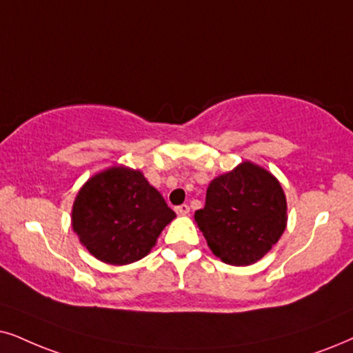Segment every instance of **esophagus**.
Masks as SVG:
<instances>
[{
  "label": "esophagus",
  "mask_w": 353,
  "mask_h": 353,
  "mask_svg": "<svg viewBox=\"0 0 353 353\" xmlns=\"http://www.w3.org/2000/svg\"><path fill=\"white\" fill-rule=\"evenodd\" d=\"M189 212H190V208H189V205H179V207H176V213L177 215H181V216H184V215H189Z\"/></svg>",
  "instance_id": "obj_1"
}]
</instances>
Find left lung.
I'll list each match as a JSON object with an SVG mask.
<instances>
[{
  "mask_svg": "<svg viewBox=\"0 0 353 353\" xmlns=\"http://www.w3.org/2000/svg\"><path fill=\"white\" fill-rule=\"evenodd\" d=\"M215 256L230 265L261 261L287 228V197L274 174L243 161L208 184L194 215Z\"/></svg>",
  "mask_w": 353,
  "mask_h": 353,
  "instance_id": "obj_1",
  "label": "left lung"
}]
</instances>
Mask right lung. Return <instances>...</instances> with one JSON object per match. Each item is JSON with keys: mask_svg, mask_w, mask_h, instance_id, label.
Wrapping results in <instances>:
<instances>
[{"mask_svg": "<svg viewBox=\"0 0 353 353\" xmlns=\"http://www.w3.org/2000/svg\"><path fill=\"white\" fill-rule=\"evenodd\" d=\"M176 218L140 169L122 164L94 174L79 189L71 226L97 261L127 265L148 256Z\"/></svg>", "mask_w": 353, "mask_h": 353, "instance_id": "right-lung-1", "label": "right lung"}]
</instances>
